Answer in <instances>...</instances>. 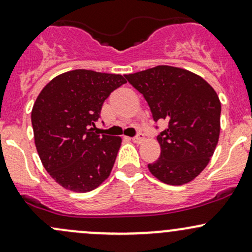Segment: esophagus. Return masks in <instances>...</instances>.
<instances>
[{
	"mask_svg": "<svg viewBox=\"0 0 252 252\" xmlns=\"http://www.w3.org/2000/svg\"><path fill=\"white\" fill-rule=\"evenodd\" d=\"M143 140H144V136H143V134H140V133L138 134L137 137L132 138V142L136 143V144H140V143H142Z\"/></svg>",
	"mask_w": 252,
	"mask_h": 252,
	"instance_id": "esophagus-1",
	"label": "esophagus"
}]
</instances>
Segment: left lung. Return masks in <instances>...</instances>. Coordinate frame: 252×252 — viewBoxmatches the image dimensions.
<instances>
[{
    "instance_id": "8db88e82",
    "label": "left lung",
    "mask_w": 252,
    "mask_h": 252,
    "mask_svg": "<svg viewBox=\"0 0 252 252\" xmlns=\"http://www.w3.org/2000/svg\"><path fill=\"white\" fill-rule=\"evenodd\" d=\"M125 78L144 96L154 120L168 124L158 137L161 155L148 164L150 173L168 185L190 183L209 163L219 142L216 91L199 75L164 64Z\"/></svg>"
}]
</instances>
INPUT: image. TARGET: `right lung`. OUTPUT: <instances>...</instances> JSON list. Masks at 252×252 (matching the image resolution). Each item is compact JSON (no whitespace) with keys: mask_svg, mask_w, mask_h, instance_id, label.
<instances>
[{"mask_svg":"<svg viewBox=\"0 0 252 252\" xmlns=\"http://www.w3.org/2000/svg\"><path fill=\"white\" fill-rule=\"evenodd\" d=\"M120 74L74 69L43 88L31 112L34 144L43 166L62 188L89 192L110 175L120 137L99 136L93 126Z\"/></svg>","mask_w":252,"mask_h":252,"instance_id":"obj_1","label":"right lung"}]
</instances>
